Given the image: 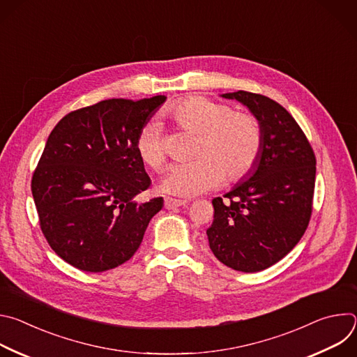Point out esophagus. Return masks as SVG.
<instances>
[{"instance_id":"34e87169","label":"esophagus","mask_w":357,"mask_h":357,"mask_svg":"<svg viewBox=\"0 0 357 357\" xmlns=\"http://www.w3.org/2000/svg\"><path fill=\"white\" fill-rule=\"evenodd\" d=\"M186 202L185 200H178V199H172V197H167L165 199V208L167 209H176L181 206H185Z\"/></svg>"}]
</instances>
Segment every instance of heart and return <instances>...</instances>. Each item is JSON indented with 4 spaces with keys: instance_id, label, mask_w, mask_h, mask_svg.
<instances>
[{
    "instance_id": "heart-1",
    "label": "heart",
    "mask_w": 357,
    "mask_h": 357,
    "mask_svg": "<svg viewBox=\"0 0 357 357\" xmlns=\"http://www.w3.org/2000/svg\"><path fill=\"white\" fill-rule=\"evenodd\" d=\"M178 128L197 135L195 161L174 167L161 182L167 193L192 197L236 183L257 165L263 148V130L257 119L237 113L231 106L206 97L181 98L164 110ZM135 151L151 169L161 171L167 157L160 124H145L137 134Z\"/></svg>"
}]
</instances>
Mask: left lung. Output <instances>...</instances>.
Listing matches in <instances>:
<instances>
[{
	"label": "left lung",
	"instance_id": "1",
	"mask_svg": "<svg viewBox=\"0 0 357 357\" xmlns=\"http://www.w3.org/2000/svg\"><path fill=\"white\" fill-rule=\"evenodd\" d=\"M237 100L257 119L263 148L257 165L229 193L212 200L209 247L225 266L257 273L284 259L308 227L317 160L294 117L263 94L238 90Z\"/></svg>",
	"mask_w": 357,
	"mask_h": 357
}]
</instances>
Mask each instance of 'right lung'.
<instances>
[{
  "mask_svg": "<svg viewBox=\"0 0 357 357\" xmlns=\"http://www.w3.org/2000/svg\"><path fill=\"white\" fill-rule=\"evenodd\" d=\"M165 100H103L66 114L49 134L31 188L45 238L70 266H121L162 209V197L135 200L151 185L135 138Z\"/></svg>",
  "mask_w": 357,
  "mask_h": 357,
  "instance_id": "add662e5",
  "label": "right lung"
}]
</instances>
